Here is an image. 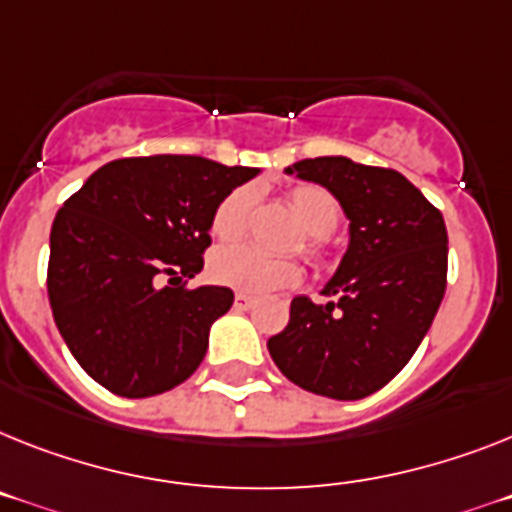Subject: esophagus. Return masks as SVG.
Masks as SVG:
<instances>
[{
	"label": "esophagus",
	"instance_id": "obj_1",
	"mask_svg": "<svg viewBox=\"0 0 512 512\" xmlns=\"http://www.w3.org/2000/svg\"><path fill=\"white\" fill-rule=\"evenodd\" d=\"M234 307H236V309H249V307H255V296H249V294H236V296H234Z\"/></svg>",
	"mask_w": 512,
	"mask_h": 512
}]
</instances>
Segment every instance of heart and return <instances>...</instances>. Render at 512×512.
<instances>
[{
	"mask_svg": "<svg viewBox=\"0 0 512 512\" xmlns=\"http://www.w3.org/2000/svg\"><path fill=\"white\" fill-rule=\"evenodd\" d=\"M255 195L247 187L231 190L213 210L210 231L221 242H239L247 234ZM289 208L304 226V255L325 268L333 260L330 234L341 223V208L336 197L317 184H302L289 192ZM210 278L218 286L239 294H270V291L294 289L304 278V268L296 260H270L249 247H223L213 252L208 265Z\"/></svg>",
	"mask_w": 512,
	"mask_h": 512,
	"instance_id": "1",
	"label": "heart"
}]
</instances>
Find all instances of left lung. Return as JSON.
<instances>
[{"label":"left lung","instance_id":"obj_1","mask_svg":"<svg viewBox=\"0 0 512 512\" xmlns=\"http://www.w3.org/2000/svg\"><path fill=\"white\" fill-rule=\"evenodd\" d=\"M286 171L336 195L351 242L322 289L330 302L296 296L289 325L268 351L299 388L359 401L388 385L427 336L448 283V229L440 210L393 169L322 156Z\"/></svg>","mask_w":512,"mask_h":512}]
</instances>
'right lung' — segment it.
Returning <instances> with one entry per match:
<instances>
[{
	"label": "right lung",
	"mask_w": 512,
	"mask_h": 512,
	"mask_svg": "<svg viewBox=\"0 0 512 512\" xmlns=\"http://www.w3.org/2000/svg\"><path fill=\"white\" fill-rule=\"evenodd\" d=\"M255 174L200 156L119 158L64 200L46 289L67 349L98 385L148 398L200 367L234 291L187 278L203 270L216 205Z\"/></svg>",
	"instance_id": "obj_1"
}]
</instances>
